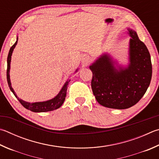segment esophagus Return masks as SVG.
I'll list each match as a JSON object with an SVG mask.
<instances>
[{"label": "esophagus", "mask_w": 159, "mask_h": 159, "mask_svg": "<svg viewBox=\"0 0 159 159\" xmlns=\"http://www.w3.org/2000/svg\"><path fill=\"white\" fill-rule=\"evenodd\" d=\"M83 63H84L85 65H87V63L88 62V57H85V58L83 59Z\"/></svg>", "instance_id": "esophagus-1"}]
</instances>
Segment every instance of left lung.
Wrapping results in <instances>:
<instances>
[{
	"label": "left lung",
	"mask_w": 159,
	"mask_h": 159,
	"mask_svg": "<svg viewBox=\"0 0 159 159\" xmlns=\"http://www.w3.org/2000/svg\"><path fill=\"white\" fill-rule=\"evenodd\" d=\"M128 30L131 39L127 67L116 68V63L108 54L102 55L89 66L92 71V92L97 102L107 108L126 109L136 104L151 82L149 52L136 32L130 28Z\"/></svg>",
	"instance_id": "8db88e82"
}]
</instances>
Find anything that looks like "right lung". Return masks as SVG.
Instances as JSON below:
<instances>
[{"mask_svg":"<svg viewBox=\"0 0 159 159\" xmlns=\"http://www.w3.org/2000/svg\"><path fill=\"white\" fill-rule=\"evenodd\" d=\"M17 42H18V37H17V39L16 42L14 43V45L10 48L9 53H8L7 56V83L8 85H9V88L10 90L13 92L14 96L16 98L18 99L19 102L21 103V105L24 106L28 110H30V111L34 112H48V111H54V110L59 108L60 106L62 105V103H64L66 94H67V86L69 85V83H70V80H68L66 81L65 85H63L62 89H60V92L57 95L56 97H55L53 99L50 100L46 101V102H34V103H29L23 101L22 99H20L18 97L16 96L15 92H14L13 88H11V82H10V62H11V54H12V52L14 48H15L16 45L17 44ZM77 71V70L76 71Z\"/></svg>","mask_w":159,"mask_h":159,"instance_id":"add662e5","label":"right lung"}]
</instances>
